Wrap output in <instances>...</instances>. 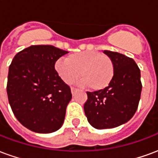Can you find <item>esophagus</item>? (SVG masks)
<instances>
[{
    "label": "esophagus",
    "instance_id": "34e87169",
    "mask_svg": "<svg viewBox=\"0 0 158 158\" xmlns=\"http://www.w3.org/2000/svg\"><path fill=\"white\" fill-rule=\"evenodd\" d=\"M77 91H78V89H75V88H73V87H72V88H71V92H72L73 95L74 93L77 92Z\"/></svg>",
    "mask_w": 158,
    "mask_h": 158
}]
</instances>
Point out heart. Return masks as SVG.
<instances>
[{
    "label": "heart",
    "mask_w": 158,
    "mask_h": 158,
    "mask_svg": "<svg viewBox=\"0 0 158 158\" xmlns=\"http://www.w3.org/2000/svg\"><path fill=\"white\" fill-rule=\"evenodd\" d=\"M56 72L66 84L82 78L79 84L93 90L106 88L113 80L114 65L108 56L96 52H77L59 58L55 62Z\"/></svg>",
    "instance_id": "heart-1"
}]
</instances>
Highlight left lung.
Masks as SVG:
<instances>
[{"label": "left lung", "mask_w": 158, "mask_h": 158, "mask_svg": "<svg viewBox=\"0 0 158 158\" xmlns=\"http://www.w3.org/2000/svg\"><path fill=\"white\" fill-rule=\"evenodd\" d=\"M114 65L113 80L106 88L87 92L84 110L89 124L97 129L124 124L135 113L141 93L140 71L134 59L104 51Z\"/></svg>", "instance_id": "1"}]
</instances>
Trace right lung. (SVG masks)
I'll return each mask as SVG.
<instances>
[{
	"instance_id": "1",
	"label": "right lung",
	"mask_w": 158,
	"mask_h": 158,
	"mask_svg": "<svg viewBox=\"0 0 158 158\" xmlns=\"http://www.w3.org/2000/svg\"><path fill=\"white\" fill-rule=\"evenodd\" d=\"M67 53L53 45H31L9 67V104L20 123L33 132H55L63 124L72 94L56 72L55 62Z\"/></svg>"
}]
</instances>
